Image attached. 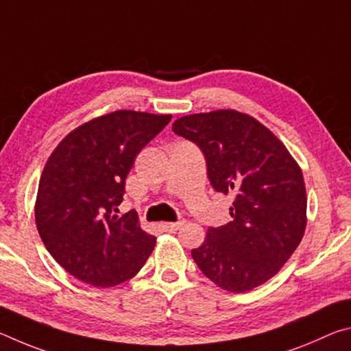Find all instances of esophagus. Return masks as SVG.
Returning a JSON list of instances; mask_svg holds the SVG:
<instances>
[{
	"mask_svg": "<svg viewBox=\"0 0 351 351\" xmlns=\"http://www.w3.org/2000/svg\"><path fill=\"white\" fill-rule=\"evenodd\" d=\"M184 224H186V219H180V221L175 223H162V229L167 230V232H176V230L182 228Z\"/></svg>",
	"mask_w": 351,
	"mask_h": 351,
	"instance_id": "1",
	"label": "esophagus"
}]
</instances>
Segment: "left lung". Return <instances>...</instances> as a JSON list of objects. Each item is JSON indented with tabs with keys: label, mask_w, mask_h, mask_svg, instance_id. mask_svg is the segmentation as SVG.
Segmentation results:
<instances>
[{
	"label": "left lung",
	"mask_w": 351,
	"mask_h": 351,
	"mask_svg": "<svg viewBox=\"0 0 351 351\" xmlns=\"http://www.w3.org/2000/svg\"><path fill=\"white\" fill-rule=\"evenodd\" d=\"M173 132L197 144L217 192L232 195V221L209 228L192 257L230 293L274 277L302 241L306 192L302 170L277 136L235 110L176 119Z\"/></svg>",
	"instance_id": "1"
}]
</instances>
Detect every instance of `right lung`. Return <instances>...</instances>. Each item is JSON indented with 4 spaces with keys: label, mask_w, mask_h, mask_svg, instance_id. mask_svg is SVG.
Returning <instances> with one entry per match:
<instances>
[{
    "label": "right lung",
    "mask_w": 351,
    "mask_h": 351,
    "mask_svg": "<svg viewBox=\"0 0 351 351\" xmlns=\"http://www.w3.org/2000/svg\"><path fill=\"white\" fill-rule=\"evenodd\" d=\"M170 114L121 110L71 132L40 178L35 223L45 246L71 276L110 288L138 274L156 239L134 210L117 215L125 180L139 152Z\"/></svg>",
    "instance_id": "1"
}]
</instances>
